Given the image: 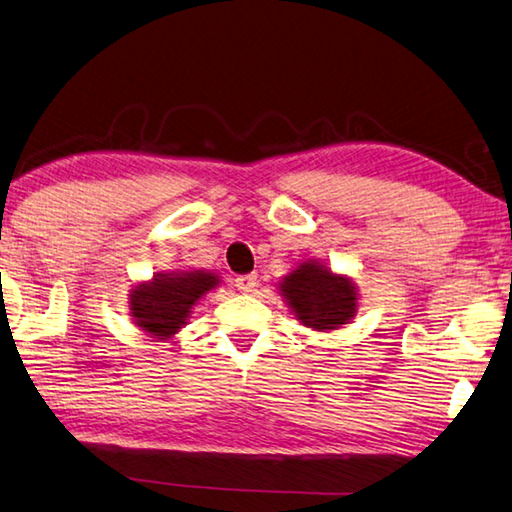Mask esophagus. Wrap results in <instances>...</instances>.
Returning a JSON list of instances; mask_svg holds the SVG:
<instances>
[{
    "label": "esophagus",
    "instance_id": "obj_1",
    "mask_svg": "<svg viewBox=\"0 0 512 512\" xmlns=\"http://www.w3.org/2000/svg\"><path fill=\"white\" fill-rule=\"evenodd\" d=\"M235 286L239 288L241 293H250V291H255V286H257V275H255V273L239 275L237 280H235Z\"/></svg>",
    "mask_w": 512,
    "mask_h": 512
}]
</instances>
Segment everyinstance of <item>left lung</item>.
I'll list each match as a JSON object with an SVG mask.
<instances>
[{
	"instance_id": "obj_1",
	"label": "left lung",
	"mask_w": 512,
	"mask_h": 512,
	"mask_svg": "<svg viewBox=\"0 0 512 512\" xmlns=\"http://www.w3.org/2000/svg\"><path fill=\"white\" fill-rule=\"evenodd\" d=\"M280 291L304 327L331 331L347 324L358 309L356 286L345 275L331 273L318 259H309L288 273Z\"/></svg>"
}]
</instances>
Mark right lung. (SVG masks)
Returning <instances> with one entry per match:
<instances>
[{"label": "right lung", "mask_w": 512, "mask_h": 512, "mask_svg": "<svg viewBox=\"0 0 512 512\" xmlns=\"http://www.w3.org/2000/svg\"><path fill=\"white\" fill-rule=\"evenodd\" d=\"M219 284L215 273H156L152 282L138 284L129 295V313L136 327L159 336L172 338L185 320L190 318L192 306Z\"/></svg>", "instance_id": "add662e5"}]
</instances>
